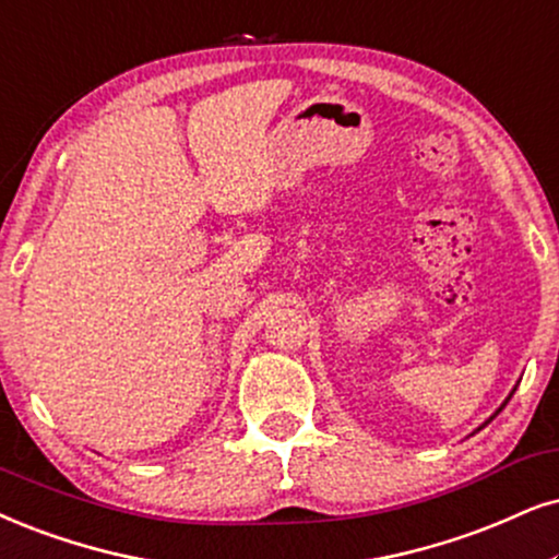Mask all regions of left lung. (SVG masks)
<instances>
[{"label":"left lung","instance_id":"8db88e82","mask_svg":"<svg viewBox=\"0 0 559 559\" xmlns=\"http://www.w3.org/2000/svg\"><path fill=\"white\" fill-rule=\"evenodd\" d=\"M508 400H511V394H508ZM508 400L503 402V405H500V407H498V413H500V409H503V407L508 405ZM498 413H496V415H498ZM496 415H492V418H496ZM492 418H490V420H492ZM490 420H487V423H490ZM487 423H485V426H487ZM485 426H479V428H485ZM479 428H477V430H479Z\"/></svg>","mask_w":559,"mask_h":559}]
</instances>
